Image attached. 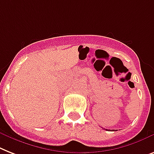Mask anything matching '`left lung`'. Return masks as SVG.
<instances>
[{
  "instance_id": "1",
  "label": "left lung",
  "mask_w": 154,
  "mask_h": 154,
  "mask_svg": "<svg viewBox=\"0 0 154 154\" xmlns=\"http://www.w3.org/2000/svg\"><path fill=\"white\" fill-rule=\"evenodd\" d=\"M107 131H109V130H107Z\"/></svg>"
}]
</instances>
